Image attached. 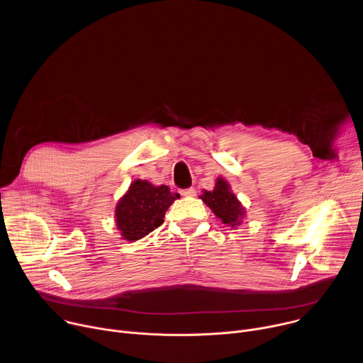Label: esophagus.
I'll list each match as a JSON object with an SVG mask.
<instances>
[{
    "instance_id": "1",
    "label": "esophagus",
    "mask_w": 363,
    "mask_h": 363,
    "mask_svg": "<svg viewBox=\"0 0 363 363\" xmlns=\"http://www.w3.org/2000/svg\"><path fill=\"white\" fill-rule=\"evenodd\" d=\"M181 194L184 195V196H194L195 194H196V191H195V188H186V189H182L181 191Z\"/></svg>"
}]
</instances>
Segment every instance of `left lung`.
<instances>
[{"label": "left lung", "mask_w": 363, "mask_h": 363, "mask_svg": "<svg viewBox=\"0 0 363 363\" xmlns=\"http://www.w3.org/2000/svg\"><path fill=\"white\" fill-rule=\"evenodd\" d=\"M201 199L210 206L213 213L221 218L224 224L231 227L241 224L244 208L237 196L230 191L228 182L223 178L217 179L216 188L213 191H203Z\"/></svg>", "instance_id": "obj_1"}]
</instances>
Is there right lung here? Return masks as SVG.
Wrapping results in <instances>:
<instances>
[{
	"label": "right lung",
	"instance_id": "right-lung-1",
	"mask_svg": "<svg viewBox=\"0 0 363 363\" xmlns=\"http://www.w3.org/2000/svg\"><path fill=\"white\" fill-rule=\"evenodd\" d=\"M179 194L171 192L167 185L153 186L147 181L136 179L116 206V225L122 237L136 241L158 228L171 203Z\"/></svg>",
	"mask_w": 363,
	"mask_h": 363
}]
</instances>
